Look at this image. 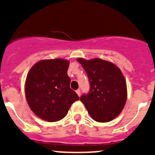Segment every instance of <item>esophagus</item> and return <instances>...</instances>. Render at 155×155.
I'll return each instance as SVG.
<instances>
[{
    "label": "esophagus",
    "instance_id": "obj_1",
    "mask_svg": "<svg viewBox=\"0 0 155 155\" xmlns=\"http://www.w3.org/2000/svg\"><path fill=\"white\" fill-rule=\"evenodd\" d=\"M76 93L78 94V96H80L81 95V90L80 89H78V90H76Z\"/></svg>",
    "mask_w": 155,
    "mask_h": 155
}]
</instances>
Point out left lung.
Here are the masks:
<instances>
[{
	"instance_id": "left-lung-1",
	"label": "left lung",
	"mask_w": 155,
	"mask_h": 155,
	"mask_svg": "<svg viewBox=\"0 0 155 155\" xmlns=\"http://www.w3.org/2000/svg\"><path fill=\"white\" fill-rule=\"evenodd\" d=\"M78 61L86 71L90 84L89 92L82 94L81 101L93 120L111 121L121 113L127 102L124 74L117 66L102 59L78 58Z\"/></svg>"
}]
</instances>
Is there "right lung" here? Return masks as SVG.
Instances as JSON below:
<instances>
[{
	"label": "right lung",
	"mask_w": 155,
	"mask_h": 155,
	"mask_svg": "<svg viewBox=\"0 0 155 155\" xmlns=\"http://www.w3.org/2000/svg\"><path fill=\"white\" fill-rule=\"evenodd\" d=\"M70 62L63 59L43 60L32 66L25 81V97L31 111L42 120L57 122L79 100L70 87Z\"/></svg>",
	"instance_id": "obj_1"
}]
</instances>
